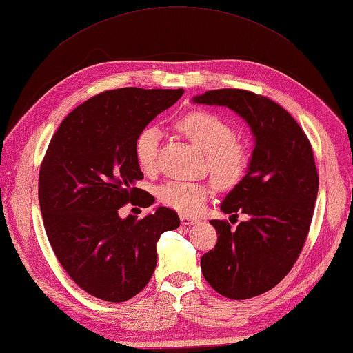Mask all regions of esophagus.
<instances>
[{
  "label": "esophagus",
  "instance_id": "34e87169",
  "mask_svg": "<svg viewBox=\"0 0 353 353\" xmlns=\"http://www.w3.org/2000/svg\"><path fill=\"white\" fill-rule=\"evenodd\" d=\"M179 219H181V224H183V225H187V227L195 225V224H198V222H199L196 218L185 216V214H181V216H179Z\"/></svg>",
  "mask_w": 353,
  "mask_h": 353
}]
</instances>
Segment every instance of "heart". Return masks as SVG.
<instances>
[{
    "instance_id": "obj_1",
    "label": "heart",
    "mask_w": 353,
    "mask_h": 353,
    "mask_svg": "<svg viewBox=\"0 0 353 353\" xmlns=\"http://www.w3.org/2000/svg\"><path fill=\"white\" fill-rule=\"evenodd\" d=\"M176 129L187 140L205 152L207 169L219 187L230 189L245 176L250 166V152L243 141L237 140L232 125L218 114L192 111L176 121ZM160 132L146 128L137 135L134 155L145 174L157 170V152ZM212 187L207 183L172 179L157 189V198L163 205L174 208L185 216H195L204 210Z\"/></svg>"
}]
</instances>
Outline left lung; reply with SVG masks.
Listing matches in <instances>:
<instances>
[{
	"label": "left lung",
	"mask_w": 353,
	"mask_h": 353,
	"mask_svg": "<svg viewBox=\"0 0 353 353\" xmlns=\"http://www.w3.org/2000/svg\"><path fill=\"white\" fill-rule=\"evenodd\" d=\"M193 102L230 108L254 135L247 175L221 205L224 213L248 219L236 228L210 221L218 242L201 257V270L221 296H261L291 271L309 233L319 192L311 143L290 112L251 91H205Z\"/></svg>",
	"instance_id": "obj_1"
}]
</instances>
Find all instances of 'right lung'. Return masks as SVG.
I'll return each mask as SVG.
<instances>
[{
  "instance_id": "right-lung-1",
  "label": "right lung",
  "mask_w": 353,
  "mask_h": 353,
  "mask_svg": "<svg viewBox=\"0 0 353 353\" xmlns=\"http://www.w3.org/2000/svg\"><path fill=\"white\" fill-rule=\"evenodd\" d=\"M184 90L120 88L79 105L57 128L39 170V205L47 237L67 274L91 296L120 303L148 285L157 242L179 227L176 212L158 207L143 219L125 204L155 198L135 187L137 135Z\"/></svg>"
}]
</instances>
